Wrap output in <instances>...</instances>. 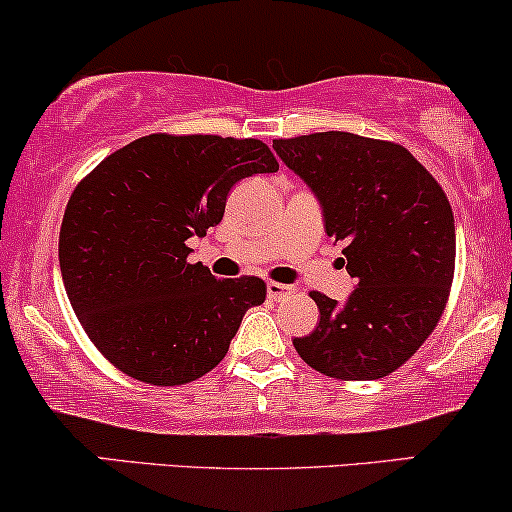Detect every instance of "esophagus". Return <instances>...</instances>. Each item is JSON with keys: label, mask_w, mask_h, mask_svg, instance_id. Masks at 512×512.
Here are the masks:
<instances>
[{"label": "esophagus", "mask_w": 512, "mask_h": 512, "mask_svg": "<svg viewBox=\"0 0 512 512\" xmlns=\"http://www.w3.org/2000/svg\"><path fill=\"white\" fill-rule=\"evenodd\" d=\"M294 294L292 285H282V282H268V299L273 301H282L287 296Z\"/></svg>", "instance_id": "obj_1"}]
</instances>
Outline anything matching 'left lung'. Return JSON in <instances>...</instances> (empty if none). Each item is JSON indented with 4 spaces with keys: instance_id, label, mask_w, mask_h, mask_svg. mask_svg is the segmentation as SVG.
<instances>
[{
    "instance_id": "obj_1",
    "label": "left lung",
    "mask_w": 512,
    "mask_h": 512,
    "mask_svg": "<svg viewBox=\"0 0 512 512\" xmlns=\"http://www.w3.org/2000/svg\"><path fill=\"white\" fill-rule=\"evenodd\" d=\"M323 206L356 277L346 304L311 292L320 323L294 349L337 380H380L425 344L449 301L456 225L444 189L406 147L353 132L273 140Z\"/></svg>"
}]
</instances>
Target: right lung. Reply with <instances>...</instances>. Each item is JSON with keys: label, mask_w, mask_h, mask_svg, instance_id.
<instances>
[{"label": "right lung", "mask_w": 512, "mask_h": 512, "mask_svg": "<svg viewBox=\"0 0 512 512\" xmlns=\"http://www.w3.org/2000/svg\"><path fill=\"white\" fill-rule=\"evenodd\" d=\"M261 140L140 137L73 189L59 235L63 287L106 361L135 380L178 387L223 361L261 277L216 280L189 263L187 239L223 220L235 182L275 173Z\"/></svg>", "instance_id": "1"}]
</instances>
